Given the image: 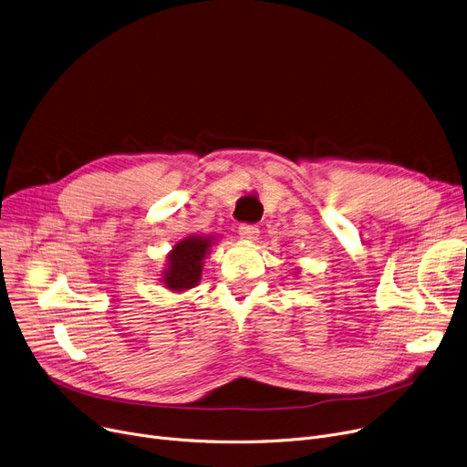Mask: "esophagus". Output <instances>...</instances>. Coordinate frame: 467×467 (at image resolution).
Returning a JSON list of instances; mask_svg holds the SVG:
<instances>
[{"mask_svg": "<svg viewBox=\"0 0 467 467\" xmlns=\"http://www.w3.org/2000/svg\"><path fill=\"white\" fill-rule=\"evenodd\" d=\"M257 233H259V229H257L255 225L244 223V225L238 227V234H240L242 240H255V238H257Z\"/></svg>", "mask_w": 467, "mask_h": 467, "instance_id": "esophagus-1", "label": "esophagus"}]
</instances>
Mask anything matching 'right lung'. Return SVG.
<instances>
[{"label": "right lung", "mask_w": 467, "mask_h": 467, "mask_svg": "<svg viewBox=\"0 0 467 467\" xmlns=\"http://www.w3.org/2000/svg\"><path fill=\"white\" fill-rule=\"evenodd\" d=\"M217 236H199L191 234L178 244L168 254V263L162 271L161 282L170 291H185L199 285L202 276L204 259L210 254Z\"/></svg>", "instance_id": "right-lung-1"}]
</instances>
